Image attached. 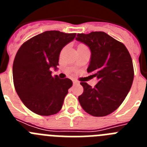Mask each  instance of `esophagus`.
<instances>
[{
  "label": "esophagus",
  "mask_w": 147,
  "mask_h": 147,
  "mask_svg": "<svg viewBox=\"0 0 147 147\" xmlns=\"http://www.w3.org/2000/svg\"><path fill=\"white\" fill-rule=\"evenodd\" d=\"M73 83H74V84H75V85H79V84H80V82H79L77 80H73Z\"/></svg>",
  "instance_id": "1"
}]
</instances>
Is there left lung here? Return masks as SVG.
<instances>
[{
	"label": "left lung",
	"instance_id": "1",
	"mask_svg": "<svg viewBox=\"0 0 147 147\" xmlns=\"http://www.w3.org/2000/svg\"><path fill=\"white\" fill-rule=\"evenodd\" d=\"M76 40L89 47L91 57L87 71L98 80L94 88L80 83L84 91L79 102L93 116L112 113L124 102L132 85L134 69L130 54L122 42L103 32L78 34Z\"/></svg>",
	"mask_w": 147,
	"mask_h": 147
}]
</instances>
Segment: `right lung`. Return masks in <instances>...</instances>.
<instances>
[{"mask_svg":"<svg viewBox=\"0 0 147 147\" xmlns=\"http://www.w3.org/2000/svg\"><path fill=\"white\" fill-rule=\"evenodd\" d=\"M76 33L46 31L20 46L13 62L16 92L26 107L40 115H51L61 110L73 82L51 75L57 70L61 51L76 37Z\"/></svg>","mask_w":147,"mask_h":147,"instance_id":"obj_1","label":"right lung"}]
</instances>
